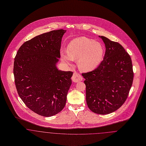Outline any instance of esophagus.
Listing matches in <instances>:
<instances>
[{
    "instance_id": "34e87169",
    "label": "esophagus",
    "mask_w": 146,
    "mask_h": 146,
    "mask_svg": "<svg viewBox=\"0 0 146 146\" xmlns=\"http://www.w3.org/2000/svg\"><path fill=\"white\" fill-rule=\"evenodd\" d=\"M72 79L73 82H74L75 83H77V82L82 81V77L79 73H78L77 72H74L73 73V75L72 77Z\"/></svg>"
}]
</instances>
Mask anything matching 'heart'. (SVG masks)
Wrapping results in <instances>:
<instances>
[{"mask_svg":"<svg viewBox=\"0 0 146 146\" xmlns=\"http://www.w3.org/2000/svg\"><path fill=\"white\" fill-rule=\"evenodd\" d=\"M104 49L101 43L86 37L72 40L68 45L67 52L61 51L62 59L68 63L78 60L81 70L86 72L96 69L103 59Z\"/></svg>","mask_w":146,"mask_h":146,"instance_id":"b5f03b06","label":"heart"}]
</instances>
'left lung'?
Returning a JSON list of instances; mask_svg holds the SVG:
<instances>
[{"mask_svg":"<svg viewBox=\"0 0 146 146\" xmlns=\"http://www.w3.org/2000/svg\"><path fill=\"white\" fill-rule=\"evenodd\" d=\"M104 60L93 71L82 73L85 79L86 102L94 113L105 115L119 109L126 101L133 81L130 56L118 42L105 36Z\"/></svg>","mask_w":146,"mask_h":146,"instance_id":"obj_1","label":"left lung"}]
</instances>
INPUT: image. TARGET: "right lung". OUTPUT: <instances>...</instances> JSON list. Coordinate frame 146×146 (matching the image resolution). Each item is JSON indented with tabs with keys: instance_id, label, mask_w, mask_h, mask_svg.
I'll return each instance as SVG.
<instances>
[{
	"instance_id": "1",
	"label": "right lung",
	"mask_w": 146,
	"mask_h": 146,
	"mask_svg": "<svg viewBox=\"0 0 146 146\" xmlns=\"http://www.w3.org/2000/svg\"><path fill=\"white\" fill-rule=\"evenodd\" d=\"M63 29L44 33L25 42L15 58L13 74L17 92L33 112L49 117L65 106L73 72L56 64L60 58Z\"/></svg>"
}]
</instances>
